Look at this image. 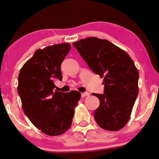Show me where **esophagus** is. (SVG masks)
Listing matches in <instances>:
<instances>
[{"label":"esophagus","instance_id":"34e87169","mask_svg":"<svg viewBox=\"0 0 159 159\" xmlns=\"http://www.w3.org/2000/svg\"><path fill=\"white\" fill-rule=\"evenodd\" d=\"M90 94L88 93H81V97L83 98V97H86V96H89Z\"/></svg>","mask_w":159,"mask_h":159}]
</instances>
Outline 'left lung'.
I'll list each match as a JSON object with an SVG mask.
<instances>
[{"mask_svg": "<svg viewBox=\"0 0 159 159\" xmlns=\"http://www.w3.org/2000/svg\"><path fill=\"white\" fill-rule=\"evenodd\" d=\"M73 45L88 66L104 78V94H95L99 106L94 113L104 130L116 131L127 124L138 95L139 72L127 52L105 39L86 38Z\"/></svg>", "mask_w": 159, "mask_h": 159, "instance_id": "obj_1", "label": "left lung"}]
</instances>
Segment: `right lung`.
Returning <instances> with one entry per match:
<instances>
[{
  "instance_id": "right-lung-1",
  "label": "right lung",
  "mask_w": 159,
  "mask_h": 159,
  "mask_svg": "<svg viewBox=\"0 0 159 159\" xmlns=\"http://www.w3.org/2000/svg\"><path fill=\"white\" fill-rule=\"evenodd\" d=\"M70 50L68 43L38 49L19 74L17 92L23 111L34 126L50 136L70 128L81 96L76 90L53 91L54 79H62L60 66Z\"/></svg>"
}]
</instances>
